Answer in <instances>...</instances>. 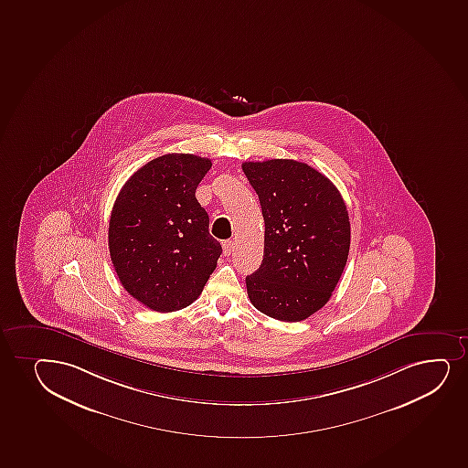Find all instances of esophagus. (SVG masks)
<instances>
[{"instance_id": "obj_1", "label": "esophagus", "mask_w": 468, "mask_h": 468, "mask_svg": "<svg viewBox=\"0 0 468 468\" xmlns=\"http://www.w3.org/2000/svg\"><path fill=\"white\" fill-rule=\"evenodd\" d=\"M232 248H234L232 240H225L223 242V253H225V256H229L232 253Z\"/></svg>"}]
</instances>
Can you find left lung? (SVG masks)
<instances>
[{
	"label": "left lung",
	"mask_w": 468,
	"mask_h": 468,
	"mask_svg": "<svg viewBox=\"0 0 468 468\" xmlns=\"http://www.w3.org/2000/svg\"><path fill=\"white\" fill-rule=\"evenodd\" d=\"M265 221L261 267L247 276L250 301L281 322H301L333 295L348 259L349 217L328 177L292 159L243 162Z\"/></svg>",
	"instance_id": "obj_1"
}]
</instances>
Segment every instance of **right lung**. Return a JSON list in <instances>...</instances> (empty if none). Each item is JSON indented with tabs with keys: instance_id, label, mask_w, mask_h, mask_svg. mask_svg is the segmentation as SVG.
Wrapping results in <instances>:
<instances>
[{
	"instance_id": "right-lung-1",
	"label": "right lung",
	"mask_w": 468,
	"mask_h": 468,
	"mask_svg": "<svg viewBox=\"0 0 468 468\" xmlns=\"http://www.w3.org/2000/svg\"><path fill=\"white\" fill-rule=\"evenodd\" d=\"M212 162L164 154L129 177L113 203L109 253L129 295L156 312L192 304L220 258L209 215L195 197Z\"/></svg>"
}]
</instances>
